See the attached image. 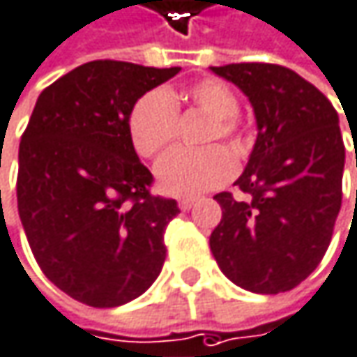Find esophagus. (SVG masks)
<instances>
[{"instance_id":"obj_1","label":"esophagus","mask_w":357,"mask_h":357,"mask_svg":"<svg viewBox=\"0 0 357 357\" xmlns=\"http://www.w3.org/2000/svg\"><path fill=\"white\" fill-rule=\"evenodd\" d=\"M196 204V198H179V208L181 211H190Z\"/></svg>"}]
</instances>
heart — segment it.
I'll use <instances>...</instances> for the list:
<instances>
[{
  "label": "heart",
  "instance_id": "obj_1",
  "mask_svg": "<svg viewBox=\"0 0 357 357\" xmlns=\"http://www.w3.org/2000/svg\"><path fill=\"white\" fill-rule=\"evenodd\" d=\"M188 100L196 110L212 118L204 143L225 139L237 153L245 149V141L235 114L239 100L227 83L218 79H200L192 83L185 93L153 89L132 106L128 116V135L141 157H155L176 139L178 130V102ZM235 174V159L222 146L202 151L178 149L167 153L155 167L157 183L172 196H196L222 185Z\"/></svg>",
  "mask_w": 357,
  "mask_h": 357
}]
</instances>
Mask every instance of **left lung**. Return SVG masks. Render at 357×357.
<instances>
[{
    "mask_svg": "<svg viewBox=\"0 0 357 357\" xmlns=\"http://www.w3.org/2000/svg\"><path fill=\"white\" fill-rule=\"evenodd\" d=\"M251 104L257 139L235 185L214 200L222 218L211 251L233 284L257 294L292 290L323 259L341 208L345 146L331 102L288 67H211Z\"/></svg>",
    "mask_w": 357,
    "mask_h": 357,
    "instance_id": "8db88e82",
    "label": "left lung"
}]
</instances>
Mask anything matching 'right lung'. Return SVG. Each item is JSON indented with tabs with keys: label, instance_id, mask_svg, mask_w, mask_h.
I'll return each instance as SVG.
<instances>
[{
	"label": "right lung",
	"instance_id": "add662e5",
	"mask_svg": "<svg viewBox=\"0 0 357 357\" xmlns=\"http://www.w3.org/2000/svg\"><path fill=\"white\" fill-rule=\"evenodd\" d=\"M179 67L91 61L36 100L17 153V214L50 282L83 305L141 296L165 261L178 202L151 196L128 135L132 106Z\"/></svg>",
	"mask_w": 357,
	"mask_h": 357
}]
</instances>
